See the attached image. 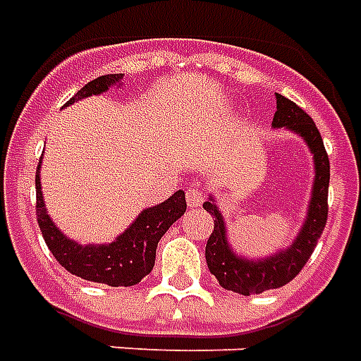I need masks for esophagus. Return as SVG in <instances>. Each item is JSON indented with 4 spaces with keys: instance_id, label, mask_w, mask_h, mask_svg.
Instances as JSON below:
<instances>
[{
    "instance_id": "34e87169",
    "label": "esophagus",
    "mask_w": 361,
    "mask_h": 361,
    "mask_svg": "<svg viewBox=\"0 0 361 361\" xmlns=\"http://www.w3.org/2000/svg\"><path fill=\"white\" fill-rule=\"evenodd\" d=\"M186 202H188L190 207H200L205 202V194L202 190H197V188H190L186 192Z\"/></svg>"
}]
</instances>
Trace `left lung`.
<instances>
[{
  "instance_id": "1",
  "label": "left lung",
  "mask_w": 361,
  "mask_h": 361,
  "mask_svg": "<svg viewBox=\"0 0 361 361\" xmlns=\"http://www.w3.org/2000/svg\"><path fill=\"white\" fill-rule=\"evenodd\" d=\"M276 99H278V106H276L278 110L274 114L272 126L287 127L291 131L299 133L306 140V145L310 146L314 154L316 178H314L310 205H308V216L297 240L291 243V247L283 249L270 259H262L257 262L245 261L234 251H230L228 242H226V226L213 197L203 203V209L209 211L215 221L213 232L205 245V261H207L209 272L219 280L221 287L240 295H257L268 289H278L293 280L308 262L310 255L314 253V247L324 232L327 213H329V205H327L329 158H327L318 127L312 118L302 108L297 106L293 100L286 99L281 94H276Z\"/></svg>"
}]
</instances>
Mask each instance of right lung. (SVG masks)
<instances>
[{
	"label": "right lung",
	"mask_w": 361,
	"mask_h": 361,
	"mask_svg": "<svg viewBox=\"0 0 361 361\" xmlns=\"http://www.w3.org/2000/svg\"><path fill=\"white\" fill-rule=\"evenodd\" d=\"M119 80H121V74H108L89 81L85 87H81L68 100L66 106L91 94L104 93L110 85L118 83ZM184 211H186L184 192L178 190L164 203L142 211L137 216V221L133 222L116 242L108 245H80L68 240L66 235L56 228L51 216L45 213L42 184H39V165H37L36 215L43 240L59 264L66 268L68 272L80 276L81 280L106 283L112 287H131L139 283L154 268L156 247L161 235L169 230L173 222L184 215Z\"/></svg>",
	"instance_id": "add662e5"
}]
</instances>
